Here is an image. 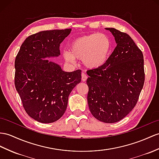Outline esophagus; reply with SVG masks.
<instances>
[{
    "label": "esophagus",
    "mask_w": 159,
    "mask_h": 159,
    "mask_svg": "<svg viewBox=\"0 0 159 159\" xmlns=\"http://www.w3.org/2000/svg\"><path fill=\"white\" fill-rule=\"evenodd\" d=\"M87 78H88V76L85 74V73H82V80L83 81V82H86Z\"/></svg>",
    "instance_id": "34e87169"
}]
</instances>
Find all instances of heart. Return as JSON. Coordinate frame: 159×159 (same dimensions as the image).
Wrapping results in <instances>:
<instances>
[{
  "instance_id": "1",
  "label": "heart",
  "mask_w": 159,
  "mask_h": 159,
  "mask_svg": "<svg viewBox=\"0 0 159 159\" xmlns=\"http://www.w3.org/2000/svg\"><path fill=\"white\" fill-rule=\"evenodd\" d=\"M70 52L65 51L63 57L68 63H75L82 59L88 68H98L107 61L111 50V42L106 35L92 34L76 38L69 46Z\"/></svg>"
}]
</instances>
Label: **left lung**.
Segmentation results:
<instances>
[{
    "label": "left lung",
    "mask_w": 159,
    "mask_h": 159,
    "mask_svg": "<svg viewBox=\"0 0 159 159\" xmlns=\"http://www.w3.org/2000/svg\"><path fill=\"white\" fill-rule=\"evenodd\" d=\"M109 30L117 46L102 66L87 71L88 107L99 121L113 123L128 115L136 104L144 83V57L128 34Z\"/></svg>",
    "instance_id": "obj_1"
}]
</instances>
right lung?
Segmentation results:
<instances>
[{"label": "right lung", "mask_w": 159, "mask_h": 159, "mask_svg": "<svg viewBox=\"0 0 159 159\" xmlns=\"http://www.w3.org/2000/svg\"><path fill=\"white\" fill-rule=\"evenodd\" d=\"M71 29L42 31L25 40L15 61V86L26 113L42 123L59 120L68 97L81 82V72L64 71L47 58L57 57L60 44Z\"/></svg>", "instance_id": "1"}]
</instances>
